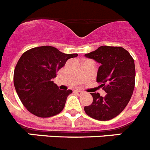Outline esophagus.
Here are the masks:
<instances>
[{"mask_svg": "<svg viewBox=\"0 0 150 150\" xmlns=\"http://www.w3.org/2000/svg\"><path fill=\"white\" fill-rule=\"evenodd\" d=\"M75 92H76V93L78 95H82V94L83 93V91H80V90H76V91H75Z\"/></svg>", "mask_w": 150, "mask_h": 150, "instance_id": "34e87169", "label": "esophagus"}]
</instances>
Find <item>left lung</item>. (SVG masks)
I'll return each instance as SVG.
<instances>
[{
	"label": "left lung",
	"mask_w": 150,
	"mask_h": 150,
	"mask_svg": "<svg viewBox=\"0 0 150 150\" xmlns=\"http://www.w3.org/2000/svg\"><path fill=\"white\" fill-rule=\"evenodd\" d=\"M85 56L100 64L97 83L107 95L90 93L93 102L84 107L87 115L95 120H112L125 108L133 94L135 85L134 62L130 53L121 46H100Z\"/></svg>",
	"instance_id": "8db88e82"
}]
</instances>
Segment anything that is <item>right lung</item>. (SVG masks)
I'll return each instance as SVG.
<instances>
[{"instance_id":"add662e5","label":"right lung","mask_w":150,"mask_h":150,"mask_svg":"<svg viewBox=\"0 0 150 150\" xmlns=\"http://www.w3.org/2000/svg\"><path fill=\"white\" fill-rule=\"evenodd\" d=\"M77 54H65L53 46L35 47L22 54L14 70L13 82L22 104L34 116L48 118L63 110L72 90L53 83L59 69Z\"/></svg>"}]
</instances>
